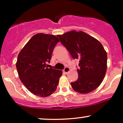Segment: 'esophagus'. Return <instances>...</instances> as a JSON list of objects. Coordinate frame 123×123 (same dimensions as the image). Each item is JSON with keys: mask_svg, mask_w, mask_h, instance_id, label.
<instances>
[{"mask_svg": "<svg viewBox=\"0 0 123 123\" xmlns=\"http://www.w3.org/2000/svg\"><path fill=\"white\" fill-rule=\"evenodd\" d=\"M69 71H70V68H69L67 67V66H66V67H65V68L63 69V72H64L65 73H68Z\"/></svg>", "mask_w": 123, "mask_h": 123, "instance_id": "obj_1", "label": "esophagus"}]
</instances>
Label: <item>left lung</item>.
I'll use <instances>...</instances> for the list:
<instances>
[{
    "instance_id": "1",
    "label": "left lung",
    "mask_w": 123,
    "mask_h": 123,
    "mask_svg": "<svg viewBox=\"0 0 123 123\" xmlns=\"http://www.w3.org/2000/svg\"><path fill=\"white\" fill-rule=\"evenodd\" d=\"M57 37L72 57L79 60L78 79L70 83L73 90L87 94L98 88L107 69V53L102 44L82 31H72Z\"/></svg>"
}]
</instances>
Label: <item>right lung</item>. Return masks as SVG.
Masks as SVG:
<instances>
[{
	"label": "right lung",
	"instance_id": "1",
	"mask_svg": "<svg viewBox=\"0 0 123 123\" xmlns=\"http://www.w3.org/2000/svg\"><path fill=\"white\" fill-rule=\"evenodd\" d=\"M60 42L53 35L37 33L28 41L18 55L16 68L21 82L35 95H51L58 85L62 70L48 68L54 49Z\"/></svg>",
	"mask_w": 123,
	"mask_h": 123
}]
</instances>
